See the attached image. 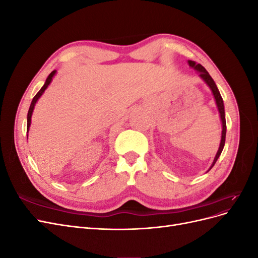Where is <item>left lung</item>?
<instances>
[{
  "label": "left lung",
  "instance_id": "1",
  "mask_svg": "<svg viewBox=\"0 0 258 258\" xmlns=\"http://www.w3.org/2000/svg\"><path fill=\"white\" fill-rule=\"evenodd\" d=\"M188 63H189V66H190L192 69L197 70L198 72H200V77H201V79L204 80V81L208 84V86H209V87L211 88V90H212L213 95H214V98H215V101H216V105H217V107H218V112H220V115H221L222 123H223L222 140H221L220 148H218L217 154H216L215 158H214V160H213L212 166H211V168L209 169V170H211V169H212V167L215 165V162H216V160L218 159V157H220V156H221L222 151H223V148H224V145H225V139H226V119H225L224 102H223V99H222V97H221V93H220V91H218V89H217V87H216V85H215V83H214L213 79H212V77L210 76V74L208 73L207 70H206L204 67H202L200 63H196V62H195V61L189 60V61H188Z\"/></svg>",
  "mask_w": 258,
  "mask_h": 258
}]
</instances>
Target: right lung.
I'll return each instance as SVG.
<instances>
[{
    "instance_id": "add662e5",
    "label": "right lung",
    "mask_w": 258,
    "mask_h": 258,
    "mask_svg": "<svg viewBox=\"0 0 258 258\" xmlns=\"http://www.w3.org/2000/svg\"><path fill=\"white\" fill-rule=\"evenodd\" d=\"M54 74H56V70H54V71H52V72L48 75L47 80H46L44 86L41 88V90L38 91V92L36 93V95L34 96V98H33V100H32V102H31V105H30V108H29V112H28V118H27V120H28V122H27V131H29V127H30V124H31V116H32V113H33L34 105H35V103H36V101L38 100V98H40V97L43 95V92L45 91V89L48 87V85L50 84V82H51V80H52V77H53Z\"/></svg>"
}]
</instances>
